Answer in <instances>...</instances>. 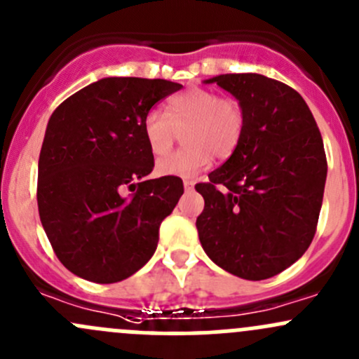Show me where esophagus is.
Segmentation results:
<instances>
[{"label": "esophagus", "instance_id": "esophagus-1", "mask_svg": "<svg viewBox=\"0 0 359 359\" xmlns=\"http://www.w3.org/2000/svg\"><path fill=\"white\" fill-rule=\"evenodd\" d=\"M193 187H194V180H184V189L193 191Z\"/></svg>", "mask_w": 359, "mask_h": 359}]
</instances>
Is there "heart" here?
<instances>
[{
  "label": "heart",
  "instance_id": "obj_1",
  "mask_svg": "<svg viewBox=\"0 0 359 359\" xmlns=\"http://www.w3.org/2000/svg\"><path fill=\"white\" fill-rule=\"evenodd\" d=\"M165 111H149L142 130L154 156H165L175 142L177 130L184 133L187 147L170 154L156 165L161 177L191 179L212 161V156L227 158L241 139L243 109L234 99H220L212 90L193 88L172 97Z\"/></svg>",
  "mask_w": 359,
  "mask_h": 359
}]
</instances>
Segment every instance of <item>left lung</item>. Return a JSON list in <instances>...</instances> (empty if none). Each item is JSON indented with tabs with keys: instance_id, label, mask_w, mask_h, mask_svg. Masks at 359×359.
<instances>
[{
	"instance_id": "8db88e82",
	"label": "left lung",
	"mask_w": 359,
	"mask_h": 359,
	"mask_svg": "<svg viewBox=\"0 0 359 359\" xmlns=\"http://www.w3.org/2000/svg\"><path fill=\"white\" fill-rule=\"evenodd\" d=\"M243 109L241 139L231 158L196 184L205 208L196 219L206 255L250 281L290 267L309 248L327 182L321 133L306 100L255 72L205 79Z\"/></svg>"
}]
</instances>
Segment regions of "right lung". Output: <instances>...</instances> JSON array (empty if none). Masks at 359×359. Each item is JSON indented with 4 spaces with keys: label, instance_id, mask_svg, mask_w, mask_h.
Returning a JSON list of instances; mask_svg holds the SVG:
<instances>
[{
    "label": "right lung",
    "instance_id": "add662e5",
    "mask_svg": "<svg viewBox=\"0 0 359 359\" xmlns=\"http://www.w3.org/2000/svg\"><path fill=\"white\" fill-rule=\"evenodd\" d=\"M182 88L166 79L102 78L64 100L46 125L38 210L60 262L76 276L116 283L156 252L159 226L184 194L179 177H146L154 156L142 123ZM125 187H134L123 197Z\"/></svg>",
    "mask_w": 359,
    "mask_h": 359
}]
</instances>
